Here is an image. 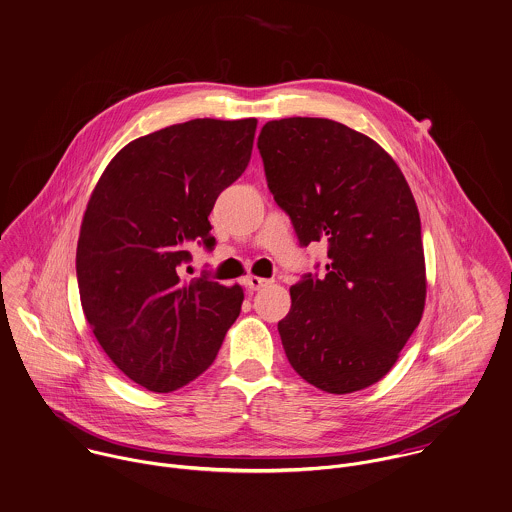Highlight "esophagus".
Instances as JSON below:
<instances>
[{"label": "esophagus", "instance_id": "obj_1", "mask_svg": "<svg viewBox=\"0 0 512 512\" xmlns=\"http://www.w3.org/2000/svg\"><path fill=\"white\" fill-rule=\"evenodd\" d=\"M273 283V281H269V279H261V277H247V288L249 290H261V288H265V286H269V284Z\"/></svg>", "mask_w": 512, "mask_h": 512}]
</instances>
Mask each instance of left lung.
I'll list each match as a JSON object with an SVG mask.
<instances>
[{
	"instance_id": "1",
	"label": "left lung",
	"mask_w": 512,
	"mask_h": 512,
	"mask_svg": "<svg viewBox=\"0 0 512 512\" xmlns=\"http://www.w3.org/2000/svg\"><path fill=\"white\" fill-rule=\"evenodd\" d=\"M257 147L300 247L328 243L326 275L304 273L290 288L286 359L316 389L361 391L391 371L424 312L414 196L373 139L332 119L269 121Z\"/></svg>"
}]
</instances>
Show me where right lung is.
Returning <instances> with one entry per match:
<instances>
[{
	"label": "right lung",
	"instance_id": "right-lung-1",
	"mask_svg": "<svg viewBox=\"0 0 512 512\" xmlns=\"http://www.w3.org/2000/svg\"><path fill=\"white\" fill-rule=\"evenodd\" d=\"M257 119H192L131 141L82 220L76 277L96 340L137 385L171 393L216 359L243 302L239 284L182 281L188 247H216L210 212L249 165Z\"/></svg>",
	"mask_w": 512,
	"mask_h": 512
}]
</instances>
